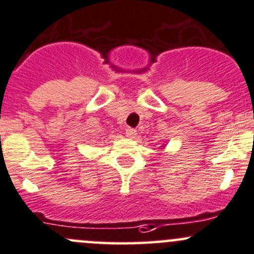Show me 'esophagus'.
Instances as JSON below:
<instances>
[{"label": "esophagus", "instance_id": "esophagus-1", "mask_svg": "<svg viewBox=\"0 0 254 254\" xmlns=\"http://www.w3.org/2000/svg\"><path fill=\"white\" fill-rule=\"evenodd\" d=\"M125 134H127V137L130 138H136V136H137V132H136V130L132 129V127H127V129L125 130Z\"/></svg>", "mask_w": 254, "mask_h": 254}]
</instances>
